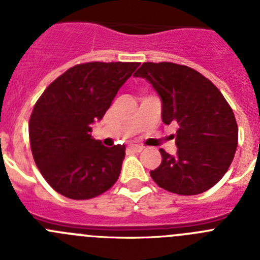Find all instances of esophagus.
Returning <instances> with one entry per match:
<instances>
[{"label":"esophagus","instance_id":"obj_1","mask_svg":"<svg viewBox=\"0 0 260 260\" xmlns=\"http://www.w3.org/2000/svg\"><path fill=\"white\" fill-rule=\"evenodd\" d=\"M128 151H133V152H142L143 151V147L142 146H130L127 147Z\"/></svg>","mask_w":260,"mask_h":260}]
</instances>
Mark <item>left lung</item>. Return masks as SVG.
<instances>
[{
    "mask_svg": "<svg viewBox=\"0 0 260 260\" xmlns=\"http://www.w3.org/2000/svg\"><path fill=\"white\" fill-rule=\"evenodd\" d=\"M135 77L152 84L162 103L165 125L178 126L177 153L164 150L151 171L160 187L178 195H197L219 182L233 161L238 126L233 110L215 84L194 69L173 62H144Z\"/></svg>",
    "mask_w": 260,
    "mask_h": 260,
    "instance_id": "left-lung-1",
    "label": "left lung"
}]
</instances>
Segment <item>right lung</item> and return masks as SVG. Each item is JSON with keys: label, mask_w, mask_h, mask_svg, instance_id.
Returning <instances> with one entry per match:
<instances>
[{"label": "right lung", "mask_w": 260, "mask_h": 260, "mask_svg": "<svg viewBox=\"0 0 260 260\" xmlns=\"http://www.w3.org/2000/svg\"><path fill=\"white\" fill-rule=\"evenodd\" d=\"M138 62L75 65L47 87L28 123L34 160L48 183L70 199H91L118 180L125 146L108 147L91 137Z\"/></svg>", "instance_id": "add662e5"}]
</instances>
